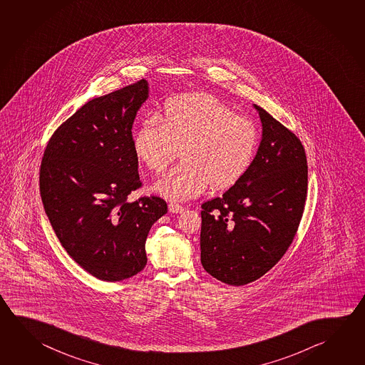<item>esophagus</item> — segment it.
<instances>
[{
  "instance_id": "esophagus-1",
  "label": "esophagus",
  "mask_w": 365,
  "mask_h": 365,
  "mask_svg": "<svg viewBox=\"0 0 365 365\" xmlns=\"http://www.w3.org/2000/svg\"><path fill=\"white\" fill-rule=\"evenodd\" d=\"M169 211L170 212H173V214H180V212H183L185 211V206H182L180 204H175V202H170L169 204Z\"/></svg>"
}]
</instances>
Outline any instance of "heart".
Here are the masks:
<instances>
[{
    "label": "heart",
    "mask_w": 365,
    "mask_h": 365,
    "mask_svg": "<svg viewBox=\"0 0 365 365\" xmlns=\"http://www.w3.org/2000/svg\"><path fill=\"white\" fill-rule=\"evenodd\" d=\"M260 130L252 119L207 93L169 101L163 115H148L133 135L137 159L163 173L182 148V163L156 182L155 191L172 201L227 188L241 180L255 159Z\"/></svg>",
    "instance_id": "b5f03b06"
}]
</instances>
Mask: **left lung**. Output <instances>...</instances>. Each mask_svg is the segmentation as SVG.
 I'll return each instance as SVG.
<instances>
[{
	"instance_id": "obj_1",
	"label": "left lung",
	"mask_w": 365,
	"mask_h": 365,
	"mask_svg": "<svg viewBox=\"0 0 365 365\" xmlns=\"http://www.w3.org/2000/svg\"><path fill=\"white\" fill-rule=\"evenodd\" d=\"M254 106L262 124L255 159L222 197L201 205V264L230 286L259 279L281 260L307 200V154L299 137Z\"/></svg>"
}]
</instances>
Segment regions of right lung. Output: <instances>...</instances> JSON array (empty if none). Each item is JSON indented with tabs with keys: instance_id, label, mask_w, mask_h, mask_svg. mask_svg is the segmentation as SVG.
<instances>
[{
	"instance_id": "add662e5",
	"label": "right lung",
	"mask_w": 365,
	"mask_h": 365,
	"mask_svg": "<svg viewBox=\"0 0 365 365\" xmlns=\"http://www.w3.org/2000/svg\"><path fill=\"white\" fill-rule=\"evenodd\" d=\"M148 96L141 79L84 103L53 132L41 161V197L58 241L101 281L146 267L148 232L167 214L158 196L128 201L142 185L132 125Z\"/></svg>"
}]
</instances>
